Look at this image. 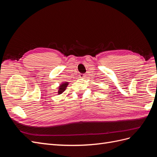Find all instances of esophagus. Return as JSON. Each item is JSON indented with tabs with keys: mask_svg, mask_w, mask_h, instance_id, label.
Masks as SVG:
<instances>
[{
	"mask_svg": "<svg viewBox=\"0 0 157 157\" xmlns=\"http://www.w3.org/2000/svg\"><path fill=\"white\" fill-rule=\"evenodd\" d=\"M84 77H85V75H84V74H80L79 77H80V78H84Z\"/></svg>",
	"mask_w": 157,
	"mask_h": 157,
	"instance_id": "1",
	"label": "esophagus"
}]
</instances>
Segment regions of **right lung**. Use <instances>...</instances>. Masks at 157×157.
<instances>
[{"instance_id": "add662e5", "label": "right lung", "mask_w": 157, "mask_h": 157, "mask_svg": "<svg viewBox=\"0 0 157 157\" xmlns=\"http://www.w3.org/2000/svg\"><path fill=\"white\" fill-rule=\"evenodd\" d=\"M68 84H69L68 82H64L60 85L58 88V89H59L58 90V94H62L65 91V90L66 89V88H67Z\"/></svg>"}]
</instances>
